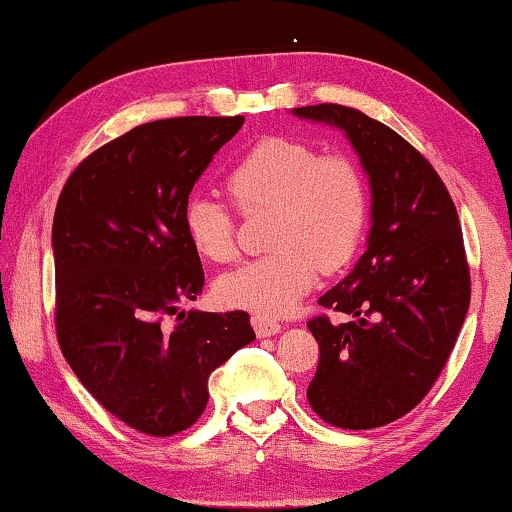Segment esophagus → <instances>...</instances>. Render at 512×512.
<instances>
[{
  "mask_svg": "<svg viewBox=\"0 0 512 512\" xmlns=\"http://www.w3.org/2000/svg\"><path fill=\"white\" fill-rule=\"evenodd\" d=\"M253 327H255V334L259 336V338H266V336H276V334H280V327L276 320H269V318H264V315H253Z\"/></svg>",
  "mask_w": 512,
  "mask_h": 512,
  "instance_id": "34e87169",
  "label": "esophagus"
}]
</instances>
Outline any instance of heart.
Listing matches in <instances>:
<instances>
[{
    "label": "heart",
    "instance_id": "heart-1",
    "mask_svg": "<svg viewBox=\"0 0 512 512\" xmlns=\"http://www.w3.org/2000/svg\"><path fill=\"white\" fill-rule=\"evenodd\" d=\"M225 185L241 208L276 206L273 255L253 259L215 280L229 308L278 318L318 283L320 266L334 271L355 253L366 225V187L355 164L318 153L301 141L266 136L229 169ZM185 236L208 262L234 255V215L208 194L183 208Z\"/></svg>",
    "mask_w": 512,
    "mask_h": 512
}]
</instances>
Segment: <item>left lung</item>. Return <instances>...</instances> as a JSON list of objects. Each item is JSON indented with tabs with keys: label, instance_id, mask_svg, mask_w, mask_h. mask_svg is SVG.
<instances>
[{
	"label": "left lung",
	"instance_id": "8db88e82",
	"mask_svg": "<svg viewBox=\"0 0 512 512\" xmlns=\"http://www.w3.org/2000/svg\"><path fill=\"white\" fill-rule=\"evenodd\" d=\"M292 115L341 129L371 190L364 255L320 297L345 322H308L320 362L306 397L334 427L376 429L424 399L469 313L459 215L434 167L383 122L338 104Z\"/></svg>",
	"mask_w": 512,
	"mask_h": 512
}]
</instances>
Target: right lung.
I'll return each instance as SVG.
<instances>
[{
    "label": "right lung",
    "instance_id": "obj_1",
    "mask_svg": "<svg viewBox=\"0 0 512 512\" xmlns=\"http://www.w3.org/2000/svg\"><path fill=\"white\" fill-rule=\"evenodd\" d=\"M234 118L134 127L78 164L53 220L55 327L85 390L136 431L171 436L208 403V376L255 341L243 311H183L204 287L183 208Z\"/></svg>",
    "mask_w": 512,
    "mask_h": 512
}]
</instances>
